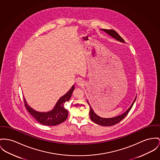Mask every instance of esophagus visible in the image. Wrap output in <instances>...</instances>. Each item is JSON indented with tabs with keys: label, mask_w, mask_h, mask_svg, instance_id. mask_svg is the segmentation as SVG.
<instances>
[{
	"label": "esophagus",
	"mask_w": 160,
	"mask_h": 160,
	"mask_svg": "<svg viewBox=\"0 0 160 160\" xmlns=\"http://www.w3.org/2000/svg\"><path fill=\"white\" fill-rule=\"evenodd\" d=\"M76 82H77V84L78 85H83V83H84V82L82 81V80L81 79H78L77 80Z\"/></svg>",
	"instance_id": "1"
}]
</instances>
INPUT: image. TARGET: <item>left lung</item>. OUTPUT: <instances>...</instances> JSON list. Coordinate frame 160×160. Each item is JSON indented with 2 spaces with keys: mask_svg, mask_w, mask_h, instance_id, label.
Instances as JSON below:
<instances>
[{
  "mask_svg": "<svg viewBox=\"0 0 160 160\" xmlns=\"http://www.w3.org/2000/svg\"><path fill=\"white\" fill-rule=\"evenodd\" d=\"M102 30H103L105 32L108 33L110 36H111L112 37L115 38L118 41L124 42V39L115 30H106V29H102ZM136 99H137V96H136L135 99H134L133 102H132V105L128 108V110L126 112H124L123 114H122V115H121L119 116H118V117H116L111 118H103L100 117L98 116L96 113L94 112V111L93 110L92 108L90 106L89 102L87 101V102H88V105L90 106V112H89V113H90V119H92V121L93 122H94L95 123H96L97 124H99L100 126H111L115 125L118 122H119L121 120H122L124 118L128 115V112H130V110H131L132 107L133 106V105Z\"/></svg>",
  "mask_w": 160,
  "mask_h": 160,
  "instance_id": "8db88e82",
  "label": "left lung"
}]
</instances>
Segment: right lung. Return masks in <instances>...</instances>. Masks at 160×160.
<instances>
[{
  "instance_id": "1",
  "label": "right lung",
  "mask_w": 160,
  "mask_h": 160,
  "mask_svg": "<svg viewBox=\"0 0 160 160\" xmlns=\"http://www.w3.org/2000/svg\"><path fill=\"white\" fill-rule=\"evenodd\" d=\"M75 85L57 102L53 109L48 112H39L29 106L23 98L25 106L29 113L39 122L45 126H56L65 121L68 117V111L65 108L64 104L70 98L75 90Z\"/></svg>"
}]
</instances>
